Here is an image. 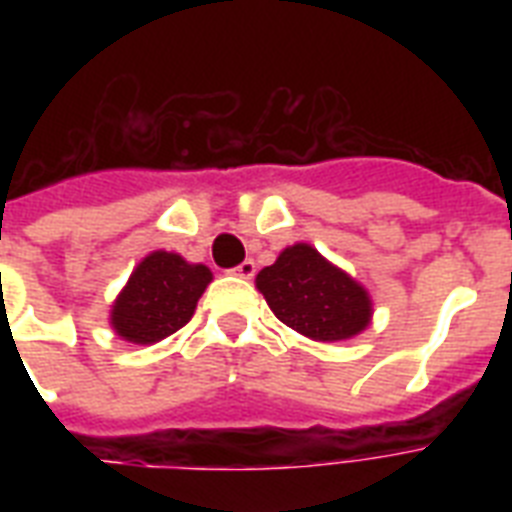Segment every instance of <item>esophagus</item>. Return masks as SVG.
I'll list each match as a JSON object with an SVG mask.
<instances>
[{
    "label": "esophagus",
    "mask_w": 512,
    "mask_h": 512,
    "mask_svg": "<svg viewBox=\"0 0 512 512\" xmlns=\"http://www.w3.org/2000/svg\"><path fill=\"white\" fill-rule=\"evenodd\" d=\"M255 271L257 268L252 260H244V263H239L236 268H231L233 276H241V279H252V276H255Z\"/></svg>",
    "instance_id": "34e87169"
}]
</instances>
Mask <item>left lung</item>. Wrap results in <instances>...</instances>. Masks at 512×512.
<instances>
[{"instance_id": "obj_1", "label": "left lung", "mask_w": 512, "mask_h": 512, "mask_svg": "<svg viewBox=\"0 0 512 512\" xmlns=\"http://www.w3.org/2000/svg\"><path fill=\"white\" fill-rule=\"evenodd\" d=\"M276 319L319 342L350 340L372 321V297L311 244H292L255 279Z\"/></svg>"}]
</instances>
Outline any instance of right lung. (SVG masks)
I'll return each mask as SVG.
<instances>
[{"label": "right lung", "mask_w": 512, "mask_h": 512, "mask_svg": "<svg viewBox=\"0 0 512 512\" xmlns=\"http://www.w3.org/2000/svg\"><path fill=\"white\" fill-rule=\"evenodd\" d=\"M209 281L207 265L156 249L140 260L111 305V327L122 340L154 345L191 321Z\"/></svg>", "instance_id": "1"}]
</instances>
